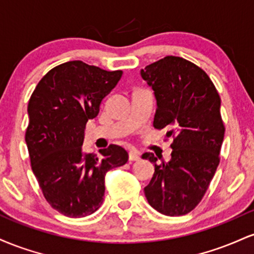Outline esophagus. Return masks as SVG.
I'll list each match as a JSON object with an SVG mask.
<instances>
[{"label":"esophagus","instance_id":"obj_1","mask_svg":"<svg viewBox=\"0 0 254 254\" xmlns=\"http://www.w3.org/2000/svg\"><path fill=\"white\" fill-rule=\"evenodd\" d=\"M139 156L136 151H130L129 153V161H138Z\"/></svg>","mask_w":254,"mask_h":254}]
</instances>
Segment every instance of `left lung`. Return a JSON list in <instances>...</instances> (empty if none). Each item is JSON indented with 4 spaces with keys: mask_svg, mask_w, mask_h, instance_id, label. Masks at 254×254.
<instances>
[{
    "mask_svg": "<svg viewBox=\"0 0 254 254\" xmlns=\"http://www.w3.org/2000/svg\"><path fill=\"white\" fill-rule=\"evenodd\" d=\"M141 76L156 99L154 127L173 137L168 162L157 165L153 153L142 155L155 166L144 194L155 210L180 216L202 200L220 164L224 137L221 99L206 72L182 57L151 63Z\"/></svg>",
    "mask_w": 254,
    "mask_h": 254,
    "instance_id": "8db88e82",
    "label": "left lung"
}]
</instances>
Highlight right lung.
Wrapping results in <instances>:
<instances>
[{"mask_svg": "<svg viewBox=\"0 0 254 254\" xmlns=\"http://www.w3.org/2000/svg\"><path fill=\"white\" fill-rule=\"evenodd\" d=\"M122 70L107 71L82 61L55 66L28 101L26 144L31 166L49 204L68 217H84L100 208L107 171L127 162L116 144L100 157L82 149L84 129L101 101L121 80Z\"/></svg>", "mask_w": 254, "mask_h": 254, "instance_id": "add662e5", "label": "right lung"}]
</instances>
